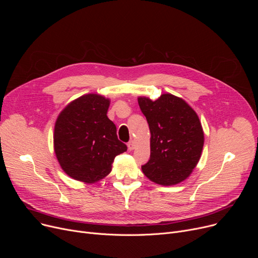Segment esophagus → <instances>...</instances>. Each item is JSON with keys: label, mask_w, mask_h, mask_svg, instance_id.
<instances>
[{"label": "esophagus", "mask_w": 258, "mask_h": 258, "mask_svg": "<svg viewBox=\"0 0 258 258\" xmlns=\"http://www.w3.org/2000/svg\"><path fill=\"white\" fill-rule=\"evenodd\" d=\"M127 147H128L130 151H133V150H135V147H136V143H135L134 140H131V141L127 143Z\"/></svg>", "instance_id": "1"}]
</instances>
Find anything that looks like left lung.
Returning <instances> with one entry per match:
<instances>
[{"instance_id":"obj_1","label":"left lung","mask_w":258,"mask_h":258,"mask_svg":"<svg viewBox=\"0 0 258 258\" xmlns=\"http://www.w3.org/2000/svg\"><path fill=\"white\" fill-rule=\"evenodd\" d=\"M151 131V158L142 171L151 181L170 186L187 179L204 146V132L197 113L185 100L162 94L153 101L139 97Z\"/></svg>"}]
</instances>
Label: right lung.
Returning <instances> with one entry per match:
<instances>
[{
  "label": "right lung",
  "mask_w": 258,
  "mask_h": 258,
  "mask_svg": "<svg viewBox=\"0 0 258 258\" xmlns=\"http://www.w3.org/2000/svg\"><path fill=\"white\" fill-rule=\"evenodd\" d=\"M110 99L86 94L68 104L54 126V152L62 170L74 180L92 184L112 170L116 156L127 147L118 140L107 118Z\"/></svg>",
  "instance_id": "right-lung-1"
}]
</instances>
